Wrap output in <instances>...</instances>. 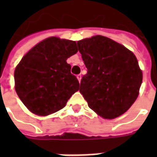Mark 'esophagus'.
I'll list each match as a JSON object with an SVG mask.
<instances>
[{
  "instance_id": "34e87169",
  "label": "esophagus",
  "mask_w": 157,
  "mask_h": 157,
  "mask_svg": "<svg viewBox=\"0 0 157 157\" xmlns=\"http://www.w3.org/2000/svg\"><path fill=\"white\" fill-rule=\"evenodd\" d=\"M76 77H77V79H78L79 82H81V74H80V75H77V76H76Z\"/></svg>"
}]
</instances>
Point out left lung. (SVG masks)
<instances>
[{"label":"left lung","instance_id":"8db88e82","mask_svg":"<svg viewBox=\"0 0 157 157\" xmlns=\"http://www.w3.org/2000/svg\"><path fill=\"white\" fill-rule=\"evenodd\" d=\"M88 72L80 92L89 107L104 119H114L129 110L139 94L143 71L134 53L103 36L77 41Z\"/></svg>","mask_w":157,"mask_h":157}]
</instances>
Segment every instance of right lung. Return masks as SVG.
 <instances>
[{
	"label": "right lung",
	"mask_w": 157,
	"mask_h": 157,
	"mask_svg": "<svg viewBox=\"0 0 157 157\" xmlns=\"http://www.w3.org/2000/svg\"><path fill=\"white\" fill-rule=\"evenodd\" d=\"M78 51L74 40L50 36L33 46L16 66L14 89L33 114L46 117L66 106L79 90L67 59Z\"/></svg>",
	"instance_id": "obj_1"
}]
</instances>
